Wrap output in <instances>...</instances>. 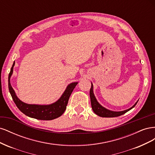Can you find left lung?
I'll list each match as a JSON object with an SVG mask.
<instances>
[{
    "instance_id": "8db88e82",
    "label": "left lung",
    "mask_w": 155,
    "mask_h": 155,
    "mask_svg": "<svg viewBox=\"0 0 155 155\" xmlns=\"http://www.w3.org/2000/svg\"><path fill=\"white\" fill-rule=\"evenodd\" d=\"M90 97H91V106L92 109L94 111V112L97 116L100 117H104V118H113V117H117L122 115L127 112H128L130 109H132L133 108L135 107L137 105L138 101L135 103L134 105L131 107L129 109L123 110V111H112L110 110H109L106 109L104 107L101 105L99 102H98L96 100V98L94 96V94L93 92V84L91 83V88L90 90Z\"/></svg>"
}]
</instances>
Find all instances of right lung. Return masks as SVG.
<instances>
[{
  "mask_svg": "<svg viewBox=\"0 0 155 155\" xmlns=\"http://www.w3.org/2000/svg\"><path fill=\"white\" fill-rule=\"evenodd\" d=\"M14 65L15 62L13 63L10 72L9 74L8 88L12 99L18 109L27 116L41 120H51L61 116L66 110L70 96L71 95L78 82H73L69 84L59 99L53 104L50 105L28 104L22 101L17 96L15 91L11 85L10 78L13 74Z\"/></svg>",
  "mask_w": 155,
  "mask_h": 155,
  "instance_id": "obj_1",
  "label": "right lung"
}]
</instances>
